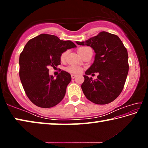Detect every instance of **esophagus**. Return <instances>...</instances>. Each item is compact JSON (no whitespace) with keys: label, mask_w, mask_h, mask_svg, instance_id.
<instances>
[{"label":"esophagus","mask_w":148,"mask_h":148,"mask_svg":"<svg viewBox=\"0 0 148 148\" xmlns=\"http://www.w3.org/2000/svg\"><path fill=\"white\" fill-rule=\"evenodd\" d=\"M71 77H72V79H74L75 77H76V75H74V74H71Z\"/></svg>","instance_id":"obj_1"}]
</instances>
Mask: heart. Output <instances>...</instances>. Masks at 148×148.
Wrapping results in <instances>:
<instances>
[{
	"instance_id": "b5f03b06",
	"label": "heart",
	"mask_w": 148,
	"mask_h": 148,
	"mask_svg": "<svg viewBox=\"0 0 148 148\" xmlns=\"http://www.w3.org/2000/svg\"><path fill=\"white\" fill-rule=\"evenodd\" d=\"M89 48L88 47H80V48L78 49L77 50V51H78V53H80L81 52L85 51V50ZM66 52H63L61 54V61H64L66 58ZM66 70L70 73H72V74H79L81 73L82 71V67H80L79 66H69L66 69Z\"/></svg>"
}]
</instances>
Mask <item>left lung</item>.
<instances>
[{
  "label": "left lung",
  "instance_id": "left-lung-1",
  "mask_svg": "<svg viewBox=\"0 0 148 148\" xmlns=\"http://www.w3.org/2000/svg\"><path fill=\"white\" fill-rule=\"evenodd\" d=\"M88 46L95 53L93 63L85 72L82 89L85 96L97 104L112 102L121 93L129 72L128 53L117 35L102 31L85 42H76ZM98 72L97 79L87 76Z\"/></svg>",
  "mask_w": 148,
  "mask_h": 148
}]
</instances>
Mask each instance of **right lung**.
Listing matches in <instances>:
<instances>
[{
  "mask_svg": "<svg viewBox=\"0 0 148 148\" xmlns=\"http://www.w3.org/2000/svg\"><path fill=\"white\" fill-rule=\"evenodd\" d=\"M76 47L71 40L47 34L27 42L19 56V77L27 96L36 106L51 108L64 98L71 74L62 71L55 79L49 75L48 67L61 64V54Z\"/></svg>",
  "mask_w": 148,
  "mask_h": 148,
  "instance_id": "obj_1",
  "label": "right lung"
}]
</instances>
